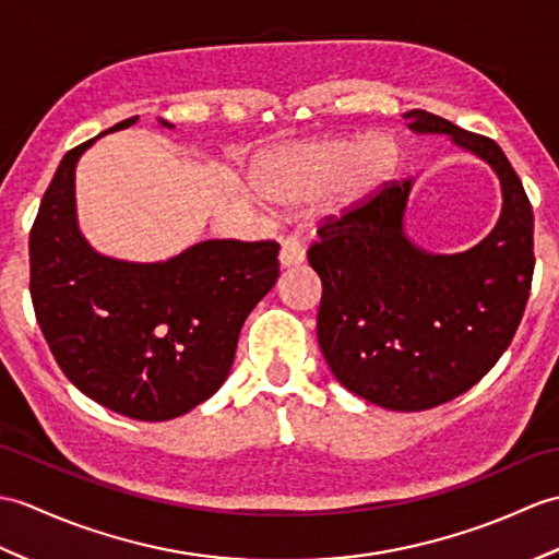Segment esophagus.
Instances as JSON below:
<instances>
[{
    "label": "esophagus",
    "mask_w": 559,
    "mask_h": 559,
    "mask_svg": "<svg viewBox=\"0 0 559 559\" xmlns=\"http://www.w3.org/2000/svg\"><path fill=\"white\" fill-rule=\"evenodd\" d=\"M281 266H297L305 262V248L300 245V240L295 238H283L281 240Z\"/></svg>",
    "instance_id": "1"
}]
</instances>
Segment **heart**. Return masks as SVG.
<instances>
[{"instance_id":"b5f03b06","label":"heart","mask_w":559,"mask_h":559,"mask_svg":"<svg viewBox=\"0 0 559 559\" xmlns=\"http://www.w3.org/2000/svg\"><path fill=\"white\" fill-rule=\"evenodd\" d=\"M400 147L388 135L333 138L293 145L269 157L257 171V186L269 200L302 204L338 190L341 204H355L393 176Z\"/></svg>"}]
</instances>
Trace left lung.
Masks as SVG:
<instances>
[{
  "label": "left lung",
  "instance_id": "obj_1",
  "mask_svg": "<svg viewBox=\"0 0 559 559\" xmlns=\"http://www.w3.org/2000/svg\"><path fill=\"white\" fill-rule=\"evenodd\" d=\"M402 119L496 168L498 226L462 254H426L402 233L412 180H388L323 221L307 259L323 285L317 335L335 379L373 405L419 412L469 391L512 343L534 278V212L496 140L424 109Z\"/></svg>",
  "mask_w": 559,
  "mask_h": 559
}]
</instances>
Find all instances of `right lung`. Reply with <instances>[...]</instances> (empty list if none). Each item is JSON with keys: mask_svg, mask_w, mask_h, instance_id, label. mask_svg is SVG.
<instances>
[{"mask_svg": "<svg viewBox=\"0 0 559 559\" xmlns=\"http://www.w3.org/2000/svg\"><path fill=\"white\" fill-rule=\"evenodd\" d=\"M93 142L63 154L31 228L35 319L78 391L123 417L166 421L226 381L245 319L278 278V242L204 240L157 264L97 254L73 198L75 162Z\"/></svg>", "mask_w": 559, "mask_h": 559, "instance_id": "right-lung-1", "label": "right lung"}]
</instances>
